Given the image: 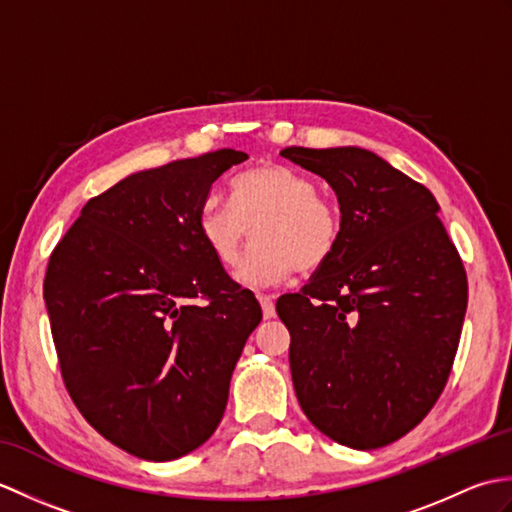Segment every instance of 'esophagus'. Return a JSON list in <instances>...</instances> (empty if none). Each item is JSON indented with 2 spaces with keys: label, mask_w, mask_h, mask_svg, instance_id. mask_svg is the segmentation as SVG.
<instances>
[{
  "label": "esophagus",
  "mask_w": 512,
  "mask_h": 512,
  "mask_svg": "<svg viewBox=\"0 0 512 512\" xmlns=\"http://www.w3.org/2000/svg\"><path fill=\"white\" fill-rule=\"evenodd\" d=\"M259 303H262V312L266 319H273L275 317V297L270 295H257Z\"/></svg>",
  "instance_id": "1"
}]
</instances>
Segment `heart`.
Masks as SVG:
<instances>
[{"label": "heart", "instance_id": "1", "mask_svg": "<svg viewBox=\"0 0 512 512\" xmlns=\"http://www.w3.org/2000/svg\"><path fill=\"white\" fill-rule=\"evenodd\" d=\"M231 202L209 198L198 213V233L222 266H235L253 228L237 277L250 286H275L297 268L317 270L341 239V213L317 193L306 173L277 162L248 169L233 180Z\"/></svg>", "mask_w": 512, "mask_h": 512}]
</instances>
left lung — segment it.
<instances>
[{
	"label": "left lung",
	"instance_id": "obj_1",
	"mask_svg": "<svg viewBox=\"0 0 512 512\" xmlns=\"http://www.w3.org/2000/svg\"><path fill=\"white\" fill-rule=\"evenodd\" d=\"M341 206V239L295 295L277 299L308 420L378 449L409 433L447 385L469 299L458 248L427 187L361 147H286Z\"/></svg>",
	"mask_w": 512,
	"mask_h": 512
}]
</instances>
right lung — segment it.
Here are the masks:
<instances>
[{"instance_id": "obj_1", "label": "right lung", "mask_w": 512, "mask_h": 512, "mask_svg": "<svg viewBox=\"0 0 512 512\" xmlns=\"http://www.w3.org/2000/svg\"><path fill=\"white\" fill-rule=\"evenodd\" d=\"M220 149L138 171L83 206L46 279L65 389L92 427L151 462L198 449L262 308L198 233L213 182L244 162Z\"/></svg>"}]
</instances>
